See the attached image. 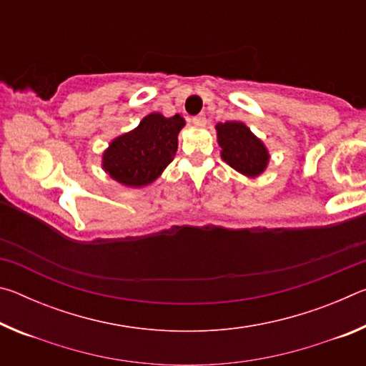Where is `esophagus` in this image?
Wrapping results in <instances>:
<instances>
[{"label":"esophagus","mask_w":366,"mask_h":366,"mask_svg":"<svg viewBox=\"0 0 366 366\" xmlns=\"http://www.w3.org/2000/svg\"><path fill=\"white\" fill-rule=\"evenodd\" d=\"M192 122H194L195 126H205L207 117H205V114H197V116L192 117Z\"/></svg>","instance_id":"34e87169"}]
</instances>
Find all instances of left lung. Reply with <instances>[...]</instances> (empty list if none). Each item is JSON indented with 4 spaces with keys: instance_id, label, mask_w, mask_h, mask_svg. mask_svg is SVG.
Segmentation results:
<instances>
[{
    "instance_id": "obj_1",
    "label": "left lung",
    "mask_w": 366,
    "mask_h": 366,
    "mask_svg": "<svg viewBox=\"0 0 366 366\" xmlns=\"http://www.w3.org/2000/svg\"><path fill=\"white\" fill-rule=\"evenodd\" d=\"M221 157L235 171L249 177L262 174L268 164L269 154L262 140L250 132L242 122L227 121L216 126Z\"/></svg>"
}]
</instances>
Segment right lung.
Instances as JSON below:
<instances>
[{
  "mask_svg": "<svg viewBox=\"0 0 366 366\" xmlns=\"http://www.w3.org/2000/svg\"><path fill=\"white\" fill-rule=\"evenodd\" d=\"M179 114H148L137 129L111 142L103 154V168L117 182L142 187L153 182L174 158L177 134L184 127Z\"/></svg>",
  "mask_w": 366,
  "mask_h": 366,
  "instance_id": "obj_1",
  "label": "right lung"
}]
</instances>
